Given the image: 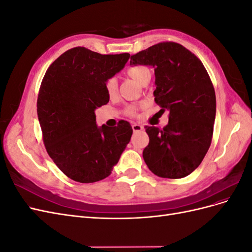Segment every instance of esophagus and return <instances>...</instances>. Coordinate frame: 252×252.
Wrapping results in <instances>:
<instances>
[{
  "label": "esophagus",
  "mask_w": 252,
  "mask_h": 252,
  "mask_svg": "<svg viewBox=\"0 0 252 252\" xmlns=\"http://www.w3.org/2000/svg\"><path fill=\"white\" fill-rule=\"evenodd\" d=\"M132 130H133L134 132H139V131L144 130V127H143L142 125H140V124L134 123V124H132Z\"/></svg>",
  "instance_id": "1"
}]
</instances>
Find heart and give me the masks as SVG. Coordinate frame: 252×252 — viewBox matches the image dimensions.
<instances>
[{"label":"heart","mask_w":252,"mask_h":252,"mask_svg":"<svg viewBox=\"0 0 252 252\" xmlns=\"http://www.w3.org/2000/svg\"><path fill=\"white\" fill-rule=\"evenodd\" d=\"M127 74L129 78H131L133 81H135L140 85L151 78V70L149 69L148 67L146 66H133L128 68L127 70ZM105 90H106V94L109 97H113L116 96L117 94V91H118V82L114 78H110L105 83ZM136 111H138V106L136 105H129L128 107L126 108L125 112L126 114L130 117H134L136 114Z\"/></svg>","instance_id":"1"}]
</instances>
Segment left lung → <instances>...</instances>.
I'll list each match as a JSON object with an SVG mask.
<instances>
[{"mask_svg": "<svg viewBox=\"0 0 252 252\" xmlns=\"http://www.w3.org/2000/svg\"><path fill=\"white\" fill-rule=\"evenodd\" d=\"M130 65L155 68V101L169 121L162 130L146 126L144 161L158 177L181 179L195 170L210 147L216 120L215 88L192 52L173 42L154 45L131 56Z\"/></svg>", "mask_w": 252, "mask_h": 252, "instance_id": "left-lung-1", "label": "left lung"}]
</instances>
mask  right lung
Instances as JSON below:
<instances>
[{
	"mask_svg": "<svg viewBox=\"0 0 252 252\" xmlns=\"http://www.w3.org/2000/svg\"><path fill=\"white\" fill-rule=\"evenodd\" d=\"M129 53L101 55L74 47L47 69L36 111L45 147L68 178L94 183L107 178L130 141L127 121L98 127L95 109L109 102L105 83L125 67Z\"/></svg>",
	"mask_w": 252,
	"mask_h": 252,
	"instance_id": "right-lung-1",
	"label": "right lung"
}]
</instances>
